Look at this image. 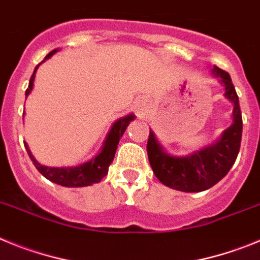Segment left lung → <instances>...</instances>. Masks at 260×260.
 I'll use <instances>...</instances> for the list:
<instances>
[{"instance_id":"1","label":"left lung","mask_w":260,"mask_h":260,"mask_svg":"<svg viewBox=\"0 0 260 260\" xmlns=\"http://www.w3.org/2000/svg\"><path fill=\"white\" fill-rule=\"evenodd\" d=\"M213 74L221 78L225 86V96L234 104L233 123L222 133L219 141L190 156L172 157L162 151L150 130L147 142L148 160L157 180L168 187L185 192H198L210 189L228 174L240 152L242 114L237 92L229 73L213 66Z\"/></svg>"}]
</instances>
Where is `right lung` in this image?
Returning a JSON list of instances; mask_svg holds the SVG:
<instances>
[{
  "label": "right lung",
  "instance_id": "obj_1",
  "mask_svg": "<svg viewBox=\"0 0 260 260\" xmlns=\"http://www.w3.org/2000/svg\"><path fill=\"white\" fill-rule=\"evenodd\" d=\"M57 49L52 50V52L45 57V59L49 58L53 53H56ZM40 65V63H39ZM39 65L36 66L35 70H34V74H32L31 79H29L28 88L26 89V96H28V93L31 92L32 87H34V79H35V73L38 70ZM135 117L133 114H128V116L123 117V118H119L118 121L113 123L110 132L108 133L107 139L104 142V146H103L102 151L98 156L89 160V161L84 162V164L79 165V167H73V168H52V167H44V165H40L36 161L34 156L31 155V151L28 150L27 144L26 150L28 152V156L31 157L32 162L36 167L39 172H40L43 176L47 178V180L52 181V182L57 183V185L66 186V187H84V186H89L92 183H98L103 180V177L107 176L108 169H109V165L113 161L114 155H116L117 146H118L119 138L122 137L123 133H125L126 127L128 126V123L132 122Z\"/></svg>",
  "mask_w": 260,
  "mask_h": 260
}]
</instances>
